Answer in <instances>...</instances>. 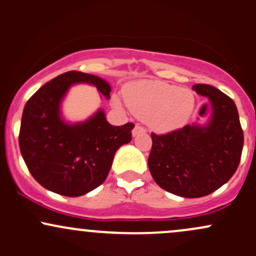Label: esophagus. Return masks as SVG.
<instances>
[{"label": "esophagus", "instance_id": "obj_1", "mask_svg": "<svg viewBox=\"0 0 256 256\" xmlns=\"http://www.w3.org/2000/svg\"><path fill=\"white\" fill-rule=\"evenodd\" d=\"M145 132H146L145 128L142 127V126L136 124V127H134L133 132H132V133H133V136H140V134H144V133H145Z\"/></svg>", "mask_w": 256, "mask_h": 256}]
</instances>
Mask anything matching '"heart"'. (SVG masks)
<instances>
[{
    "label": "heart",
    "instance_id": "b5f03b06",
    "mask_svg": "<svg viewBox=\"0 0 256 256\" xmlns=\"http://www.w3.org/2000/svg\"><path fill=\"white\" fill-rule=\"evenodd\" d=\"M126 102L133 112L146 118L158 133H169L182 127L194 108V96L190 90L162 81H139L126 86Z\"/></svg>",
    "mask_w": 256,
    "mask_h": 256
}]
</instances>
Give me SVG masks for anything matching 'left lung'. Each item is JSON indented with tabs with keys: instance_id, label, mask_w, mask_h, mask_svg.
I'll use <instances>...</instances> for the list:
<instances>
[{
	"instance_id": "8db88e82",
	"label": "left lung",
	"mask_w": 256,
	"mask_h": 256,
	"mask_svg": "<svg viewBox=\"0 0 256 256\" xmlns=\"http://www.w3.org/2000/svg\"><path fill=\"white\" fill-rule=\"evenodd\" d=\"M192 90L210 102L209 120L164 136L152 133L148 160L160 188L186 198L206 196L228 182L240 164L244 142L234 100L209 84Z\"/></svg>"
}]
</instances>
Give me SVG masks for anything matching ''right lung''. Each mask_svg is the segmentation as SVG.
Returning a JSON list of instances; mask_svg holds the SVG:
<instances>
[{"label":"right lung","instance_id":"right-lung-1","mask_svg":"<svg viewBox=\"0 0 256 256\" xmlns=\"http://www.w3.org/2000/svg\"><path fill=\"white\" fill-rule=\"evenodd\" d=\"M77 83L94 86L110 98L108 82L68 71L42 86L22 111L19 148L28 172L44 188L68 197L88 194L105 182L116 151L132 140L133 123L111 126L99 108L83 122L62 116V102Z\"/></svg>","mask_w":256,"mask_h":256}]
</instances>
